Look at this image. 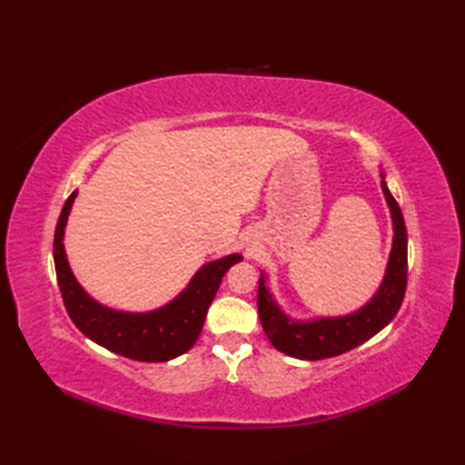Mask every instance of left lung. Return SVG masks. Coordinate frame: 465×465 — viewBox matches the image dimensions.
Masks as SVG:
<instances>
[{
	"label": "left lung",
	"mask_w": 465,
	"mask_h": 465,
	"mask_svg": "<svg viewBox=\"0 0 465 465\" xmlns=\"http://www.w3.org/2000/svg\"><path fill=\"white\" fill-rule=\"evenodd\" d=\"M381 190L391 212L393 245L388 270H385V278L378 293L361 310L350 315L320 318L313 322H293L273 302L272 293L265 288V278L262 273L258 288V312L263 331L275 350L288 353L292 358L310 361L333 358V355L345 353L358 348L360 343L368 341L396 318L408 285V232L400 205L393 200L383 180Z\"/></svg>",
	"instance_id": "obj_1"
}]
</instances>
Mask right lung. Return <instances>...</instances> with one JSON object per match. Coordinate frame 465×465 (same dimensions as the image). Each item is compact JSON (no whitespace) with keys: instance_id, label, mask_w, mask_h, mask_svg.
<instances>
[{"instance_id":"obj_1","label":"right lung","mask_w":465,"mask_h":465,"mask_svg":"<svg viewBox=\"0 0 465 465\" xmlns=\"http://www.w3.org/2000/svg\"><path fill=\"white\" fill-rule=\"evenodd\" d=\"M77 192L67 197L59 215L54 238V262L57 285L65 310L80 331L105 350L137 361H167L185 353L197 341L207 310L220 290L222 278L233 263L242 262L240 253L205 263L193 275L190 285L173 302L145 313L117 312L97 303L77 283L69 270L64 250V230Z\"/></svg>"}]
</instances>
